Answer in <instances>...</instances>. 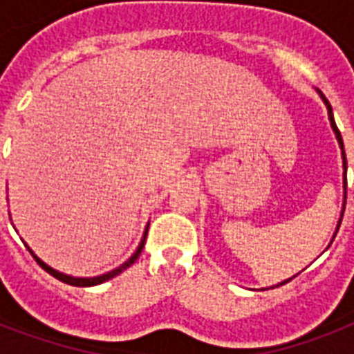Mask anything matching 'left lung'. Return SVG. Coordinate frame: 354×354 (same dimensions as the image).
<instances>
[{
  "mask_svg": "<svg viewBox=\"0 0 354 354\" xmlns=\"http://www.w3.org/2000/svg\"><path fill=\"white\" fill-rule=\"evenodd\" d=\"M319 95H322V99H324V102L327 104V112H329V121H330V127H333V130H335L336 133V138H338V143H340L342 147V156H344V169H347V160H346V150H344V141H342V136H340V130H338V127H336V122H335V118H333V108H330L329 101L325 99V95L322 93V91H318ZM344 180H346V187H347V172L344 174ZM285 283H288V281H285ZM285 283H281V285H285Z\"/></svg>",
  "mask_w": 354,
  "mask_h": 354,
  "instance_id": "left-lung-1",
  "label": "left lung"
}]
</instances>
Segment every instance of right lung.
<instances>
[{
  "label": "right lung",
  "mask_w": 354,
  "mask_h": 354,
  "mask_svg": "<svg viewBox=\"0 0 354 354\" xmlns=\"http://www.w3.org/2000/svg\"><path fill=\"white\" fill-rule=\"evenodd\" d=\"M147 232H149V227H147ZM147 232H145L143 241H141V244H139V246H138V250H136V253H133L132 257L128 259L127 263L121 264L119 268L112 270V272H108V274L99 275V277H71V275L60 274V272H57V270H53L51 266H47V264L44 263V261H40V259L36 257L35 253L30 252V250H29V252L32 253V257L36 259V263L40 264L41 268L46 270L47 274H51L53 277H57L58 281H62V283H68V285H71V286H93V285H99V283H104V281H108V279H112V277H115V275H118V274H121L122 270H127L128 266H130V264L136 263V259L139 257V253H141V250H143V246H145V241H147ZM27 248H29V246H27Z\"/></svg>",
  "instance_id": "1"
}]
</instances>
